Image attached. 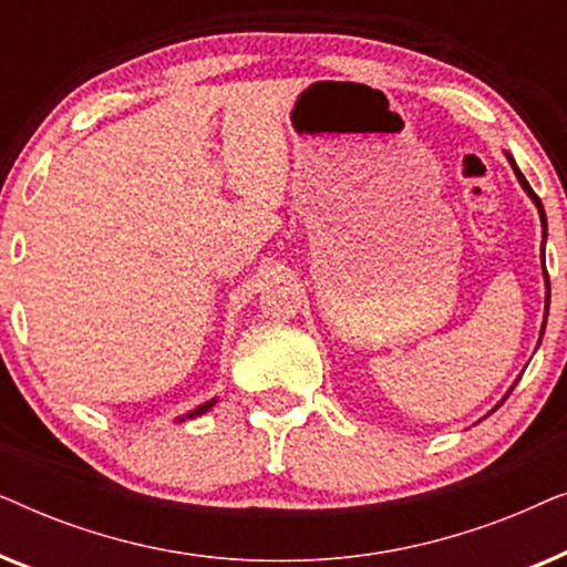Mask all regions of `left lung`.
<instances>
[{
    "label": "left lung",
    "mask_w": 567,
    "mask_h": 567,
    "mask_svg": "<svg viewBox=\"0 0 567 567\" xmlns=\"http://www.w3.org/2000/svg\"><path fill=\"white\" fill-rule=\"evenodd\" d=\"M508 162H511V167H514V173H516V177H518V183H522V188H524L526 193H529V198L534 200V206H537V208H539V219H542V229H545V227H547V216H545V208H542V200H539V196H537V193H534V190H532V185H529V183H526V177L522 175V169H518V167H516V162H514V159H511V157H508ZM542 235H545V231H542ZM542 260H545V258H542ZM545 278H547V307H549V276H547V270H545ZM542 332H545V324H542ZM506 398H508V394H506Z\"/></svg>",
    "instance_id": "8db88e82"
}]
</instances>
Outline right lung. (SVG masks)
Listing matches in <instances>:
<instances>
[{
    "label": "right lung",
    "mask_w": 567,
    "mask_h": 567,
    "mask_svg": "<svg viewBox=\"0 0 567 567\" xmlns=\"http://www.w3.org/2000/svg\"><path fill=\"white\" fill-rule=\"evenodd\" d=\"M212 405H214V400H212V402H206V405H200V408H198V410H193V413H190V415H188V417H196V415H204V413H206V410H208V408H212Z\"/></svg>",
    "instance_id": "1"
}]
</instances>
